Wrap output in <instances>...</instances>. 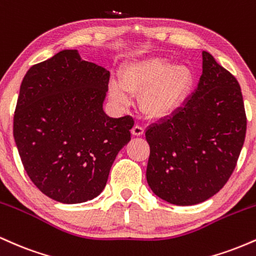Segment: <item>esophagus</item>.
I'll return each instance as SVG.
<instances>
[{"instance_id": "obj_1", "label": "esophagus", "mask_w": 256, "mask_h": 256, "mask_svg": "<svg viewBox=\"0 0 256 256\" xmlns=\"http://www.w3.org/2000/svg\"><path fill=\"white\" fill-rule=\"evenodd\" d=\"M131 134H134V136H142V134H144V128L140 125H134V128H132Z\"/></svg>"}]
</instances>
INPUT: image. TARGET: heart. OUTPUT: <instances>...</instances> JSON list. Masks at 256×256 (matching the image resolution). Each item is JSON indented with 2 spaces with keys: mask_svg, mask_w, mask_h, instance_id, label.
I'll return each instance as SVG.
<instances>
[{
  "mask_svg": "<svg viewBox=\"0 0 256 256\" xmlns=\"http://www.w3.org/2000/svg\"><path fill=\"white\" fill-rule=\"evenodd\" d=\"M192 82V71L184 64H173L165 56H148L124 67L120 80H113L110 96L119 106L140 94L138 104L149 118H166L183 104Z\"/></svg>",
  "mask_w": 256,
  "mask_h": 256,
  "instance_id": "b5f03b06",
  "label": "heart"
}]
</instances>
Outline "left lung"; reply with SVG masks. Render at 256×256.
<instances>
[{
    "instance_id": "1",
    "label": "left lung",
    "mask_w": 256,
    "mask_h": 256,
    "mask_svg": "<svg viewBox=\"0 0 256 256\" xmlns=\"http://www.w3.org/2000/svg\"><path fill=\"white\" fill-rule=\"evenodd\" d=\"M198 88L171 116L146 128V182L172 204L212 198L231 177L244 143L246 116L237 79L202 52Z\"/></svg>"
}]
</instances>
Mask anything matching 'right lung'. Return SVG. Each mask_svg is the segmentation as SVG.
Wrapping results in <instances>:
<instances>
[{"instance_id": "obj_1", "label": "right lung", "mask_w": 256, "mask_h": 256, "mask_svg": "<svg viewBox=\"0 0 256 256\" xmlns=\"http://www.w3.org/2000/svg\"><path fill=\"white\" fill-rule=\"evenodd\" d=\"M110 71L58 52L34 64L20 85L13 134L28 176L61 204L98 196L110 167L131 140L134 119L104 110Z\"/></svg>"}]
</instances>
